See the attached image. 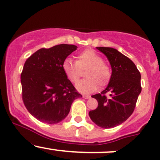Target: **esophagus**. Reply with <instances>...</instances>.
<instances>
[{"instance_id": "esophagus-1", "label": "esophagus", "mask_w": 160, "mask_h": 160, "mask_svg": "<svg viewBox=\"0 0 160 160\" xmlns=\"http://www.w3.org/2000/svg\"><path fill=\"white\" fill-rule=\"evenodd\" d=\"M83 97L84 98V99H90V97H91V96H88V95H83Z\"/></svg>"}]
</instances>
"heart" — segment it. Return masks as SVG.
I'll use <instances>...</instances> for the list:
<instances>
[{"label":"heart","mask_w":160,"mask_h":160,"mask_svg":"<svg viewBox=\"0 0 160 160\" xmlns=\"http://www.w3.org/2000/svg\"><path fill=\"white\" fill-rule=\"evenodd\" d=\"M84 73L85 80L77 84V89L81 92H94L98 87L102 88L109 83L112 71L108 64L103 62V58L92 49H86L77 56L76 62L71 58H66L62 63V69L67 78L73 83H77Z\"/></svg>","instance_id":"heart-1"}]
</instances>
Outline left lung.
<instances>
[{"label":"left lung","mask_w":160,"mask_h":160,"mask_svg":"<svg viewBox=\"0 0 160 160\" xmlns=\"http://www.w3.org/2000/svg\"><path fill=\"white\" fill-rule=\"evenodd\" d=\"M96 48L106 56L112 72L106 88L101 93L92 96L97 100L98 107L89 115L99 127L112 128L122 124L132 115L141 92V76L134 63L116 49Z\"/></svg>","instance_id":"left-lung-1"}]
</instances>
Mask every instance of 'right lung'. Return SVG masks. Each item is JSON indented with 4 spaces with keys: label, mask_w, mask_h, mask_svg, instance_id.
I'll use <instances>...</instances> for the list:
<instances>
[{
    "label": "right lung",
    "mask_w": 160,
    "mask_h": 160,
    "mask_svg": "<svg viewBox=\"0 0 160 160\" xmlns=\"http://www.w3.org/2000/svg\"><path fill=\"white\" fill-rule=\"evenodd\" d=\"M77 48L67 44L43 48L26 61L20 77L22 101L28 112L40 122H61L72 102L82 97L62 69L63 61Z\"/></svg>",
    "instance_id": "add662e5"
}]
</instances>
